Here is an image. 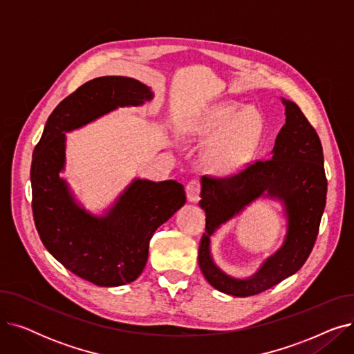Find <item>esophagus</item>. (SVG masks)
<instances>
[{
  "label": "esophagus",
  "instance_id": "obj_1",
  "mask_svg": "<svg viewBox=\"0 0 354 354\" xmlns=\"http://www.w3.org/2000/svg\"><path fill=\"white\" fill-rule=\"evenodd\" d=\"M187 198L189 202H198L199 201V195H201V183L198 179H192L191 182H188L187 185Z\"/></svg>",
  "mask_w": 354,
  "mask_h": 354
}]
</instances>
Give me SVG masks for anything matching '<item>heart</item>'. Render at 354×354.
<instances>
[{
    "mask_svg": "<svg viewBox=\"0 0 354 354\" xmlns=\"http://www.w3.org/2000/svg\"><path fill=\"white\" fill-rule=\"evenodd\" d=\"M266 122L257 107L234 100L219 102L183 123V133L209 140L202 153L211 175L227 178L247 167L264 136Z\"/></svg>",
    "mask_w": 354,
    "mask_h": 354,
    "instance_id": "heart-1",
    "label": "heart"
}]
</instances>
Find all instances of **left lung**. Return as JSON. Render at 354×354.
Wrapping results in <instances>:
<instances>
[{
	"instance_id": "obj_1",
	"label": "left lung",
	"mask_w": 354,
	"mask_h": 354,
	"mask_svg": "<svg viewBox=\"0 0 354 354\" xmlns=\"http://www.w3.org/2000/svg\"><path fill=\"white\" fill-rule=\"evenodd\" d=\"M286 124L275 138L268 160H258L231 178L202 176L199 207L205 211V234L199 245V267L218 291L248 297L263 292L299 271L308 258L326 207L327 179L322 142L300 107L281 97ZM282 205L286 222L283 244L248 277L222 270L212 255V235L254 201Z\"/></svg>"
}]
</instances>
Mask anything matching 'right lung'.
I'll return each instance as SVG.
<instances>
[{
    "label": "right lung",
    "instance_id": "obj_1",
    "mask_svg": "<svg viewBox=\"0 0 354 354\" xmlns=\"http://www.w3.org/2000/svg\"><path fill=\"white\" fill-rule=\"evenodd\" d=\"M155 97L136 79H93L64 99L50 115L31 162L32 214L47 251L74 275L99 287H119L142 274L149 241L187 196L183 185L133 178L110 205L86 208L62 174L67 135L119 107H139Z\"/></svg>",
    "mask_w": 354,
    "mask_h": 354
}]
</instances>
